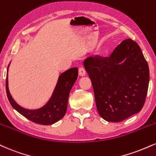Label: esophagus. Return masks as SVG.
Wrapping results in <instances>:
<instances>
[{
    "instance_id": "obj_1",
    "label": "esophagus",
    "mask_w": 156,
    "mask_h": 156,
    "mask_svg": "<svg viewBox=\"0 0 156 156\" xmlns=\"http://www.w3.org/2000/svg\"><path fill=\"white\" fill-rule=\"evenodd\" d=\"M78 74L80 76H84L86 75V70L83 67H80L78 70Z\"/></svg>"
}]
</instances>
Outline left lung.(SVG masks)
<instances>
[{
	"label": "left lung",
	"mask_w": 156,
	"mask_h": 156,
	"mask_svg": "<svg viewBox=\"0 0 156 156\" xmlns=\"http://www.w3.org/2000/svg\"><path fill=\"white\" fill-rule=\"evenodd\" d=\"M83 66L92 83L99 115L120 122L142 110L150 71L141 48L132 39L123 41L109 57L86 58Z\"/></svg>",
	"instance_id": "obj_1"
}]
</instances>
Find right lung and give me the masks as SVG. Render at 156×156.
I'll use <instances>...</instances> for the list:
<instances>
[{"mask_svg":"<svg viewBox=\"0 0 156 156\" xmlns=\"http://www.w3.org/2000/svg\"><path fill=\"white\" fill-rule=\"evenodd\" d=\"M9 65L7 68L5 89L11 105L26 119L39 124L51 125L62 119L67 111L70 91L78 78V67L69 69L60 75L52 95L46 105L38 109L29 110L18 105L11 95L8 80Z\"/></svg>","mask_w":156,"mask_h":156,"instance_id":"right-lung-1","label":"right lung"}]
</instances>
